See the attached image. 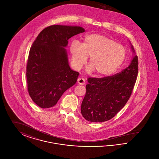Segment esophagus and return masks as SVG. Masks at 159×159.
<instances>
[{
    "instance_id": "esophagus-1",
    "label": "esophagus",
    "mask_w": 159,
    "mask_h": 159,
    "mask_svg": "<svg viewBox=\"0 0 159 159\" xmlns=\"http://www.w3.org/2000/svg\"><path fill=\"white\" fill-rule=\"evenodd\" d=\"M85 80L83 78H79L77 79V83L81 85H83L85 84Z\"/></svg>"
}]
</instances>
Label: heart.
<instances>
[{"label":"heart","instance_id":"1","mask_svg":"<svg viewBox=\"0 0 159 159\" xmlns=\"http://www.w3.org/2000/svg\"><path fill=\"white\" fill-rule=\"evenodd\" d=\"M70 52L74 67L79 69L90 56L89 71H97L99 77L110 76L119 68L126 57L125 46L114 40L99 34L87 35L82 44L73 41Z\"/></svg>","mask_w":159,"mask_h":159}]
</instances>
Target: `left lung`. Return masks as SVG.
Here are the masks:
<instances>
[{"label":"left lung","instance_id":"left-lung-1","mask_svg":"<svg viewBox=\"0 0 159 159\" xmlns=\"http://www.w3.org/2000/svg\"><path fill=\"white\" fill-rule=\"evenodd\" d=\"M133 53H135L131 45ZM138 59L134 55L128 67L112 76L89 77L81 106L83 117L91 122L110 120L125 106L136 82Z\"/></svg>","mask_w":159,"mask_h":159}]
</instances>
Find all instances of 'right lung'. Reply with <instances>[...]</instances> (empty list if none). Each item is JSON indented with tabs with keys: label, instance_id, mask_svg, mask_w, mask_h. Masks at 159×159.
<instances>
[{
	"label": "right lung",
	"instance_id": "add662e5",
	"mask_svg": "<svg viewBox=\"0 0 159 159\" xmlns=\"http://www.w3.org/2000/svg\"><path fill=\"white\" fill-rule=\"evenodd\" d=\"M84 32L79 26L51 25L42 31L31 47L26 77L29 95L42 108L55 106L77 82L79 73L68 64L66 47L70 38Z\"/></svg>",
	"mask_w": 159,
	"mask_h": 159
}]
</instances>
